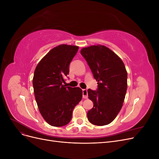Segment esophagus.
I'll list each match as a JSON object with an SVG mask.
<instances>
[{
    "label": "esophagus",
    "instance_id": "obj_1",
    "mask_svg": "<svg viewBox=\"0 0 159 159\" xmlns=\"http://www.w3.org/2000/svg\"><path fill=\"white\" fill-rule=\"evenodd\" d=\"M83 98L84 99H88V91L87 89H83Z\"/></svg>",
    "mask_w": 159,
    "mask_h": 159
}]
</instances>
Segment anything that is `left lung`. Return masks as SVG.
Listing matches in <instances>:
<instances>
[{"label": "left lung", "instance_id": "left-lung-1", "mask_svg": "<svg viewBox=\"0 0 159 159\" xmlns=\"http://www.w3.org/2000/svg\"><path fill=\"white\" fill-rule=\"evenodd\" d=\"M88 62L98 89H88V98L93 103L87 113L89 121L103 126L111 123L121 110L127 89V72L121 59L107 47L91 46L81 50Z\"/></svg>", "mask_w": 159, "mask_h": 159}]
</instances>
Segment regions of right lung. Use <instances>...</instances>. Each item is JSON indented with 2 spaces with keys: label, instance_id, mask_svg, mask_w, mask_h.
Returning <instances> with one entry per match:
<instances>
[{
  "label": "right lung",
  "instance_id": "right-lung-1",
  "mask_svg": "<svg viewBox=\"0 0 159 159\" xmlns=\"http://www.w3.org/2000/svg\"><path fill=\"white\" fill-rule=\"evenodd\" d=\"M78 46L61 44L52 48L38 64L32 84L42 116L49 125L62 127L71 119L72 111L82 98L80 88L64 85L69 66Z\"/></svg>",
  "mask_w": 159,
  "mask_h": 159
}]
</instances>
